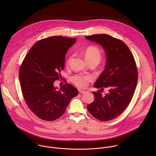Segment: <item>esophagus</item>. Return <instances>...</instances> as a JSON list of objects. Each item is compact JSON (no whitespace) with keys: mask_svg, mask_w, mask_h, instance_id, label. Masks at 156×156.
<instances>
[{"mask_svg":"<svg viewBox=\"0 0 156 156\" xmlns=\"http://www.w3.org/2000/svg\"><path fill=\"white\" fill-rule=\"evenodd\" d=\"M78 91L80 94H83V93H85L86 92V90H83V89H78Z\"/></svg>","mask_w":156,"mask_h":156,"instance_id":"esophagus-1","label":"esophagus"}]
</instances>
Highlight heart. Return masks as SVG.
<instances>
[{"instance_id":"1","label":"heart","mask_w":156,"mask_h":156,"mask_svg":"<svg viewBox=\"0 0 156 156\" xmlns=\"http://www.w3.org/2000/svg\"><path fill=\"white\" fill-rule=\"evenodd\" d=\"M84 55L89 62L91 61L100 62L101 59V51L96 46L90 45L85 48L84 50ZM72 56H70L67 60V66L70 62ZM92 79V76L89 75H82V74H74L71 77V81L77 87L80 88H84L87 86L88 82Z\"/></svg>"}]
</instances>
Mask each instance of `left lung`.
Segmentation results:
<instances>
[{
    "mask_svg": "<svg viewBox=\"0 0 156 156\" xmlns=\"http://www.w3.org/2000/svg\"><path fill=\"white\" fill-rule=\"evenodd\" d=\"M89 41L104 48L106 56L105 69L94 87L108 89L105 96L100 90L92 92L94 101L87 106L89 113L96 119L108 121L120 115L130 104L137 82V68L133 55L121 40L107 34L86 36Z\"/></svg>",
    "mask_w": 156,
    "mask_h": 156,
    "instance_id": "8db88e82",
    "label": "left lung"
}]
</instances>
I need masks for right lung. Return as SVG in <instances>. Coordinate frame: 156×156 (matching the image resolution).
<instances>
[{
	"label": "right lung",
	"instance_id": "1",
	"mask_svg": "<svg viewBox=\"0 0 156 156\" xmlns=\"http://www.w3.org/2000/svg\"><path fill=\"white\" fill-rule=\"evenodd\" d=\"M75 38L48 37L37 41L28 51L19 69L23 98L29 108L39 118L52 121L66 112L69 101L78 95L77 89L66 83L57 90L53 83L64 69L67 50Z\"/></svg>",
	"mask_w": 156,
	"mask_h": 156
}]
</instances>
